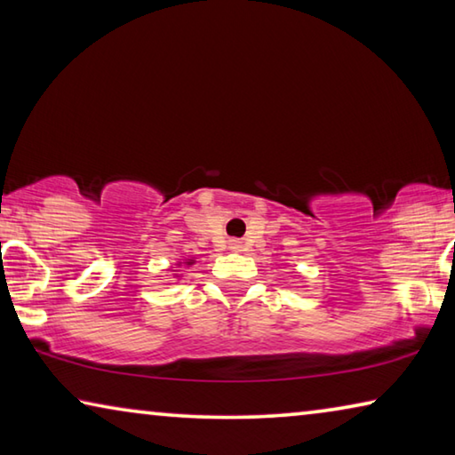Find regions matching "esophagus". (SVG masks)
I'll use <instances>...</instances> for the list:
<instances>
[{"instance_id": "34e87169", "label": "esophagus", "mask_w": 455, "mask_h": 455, "mask_svg": "<svg viewBox=\"0 0 455 455\" xmlns=\"http://www.w3.org/2000/svg\"><path fill=\"white\" fill-rule=\"evenodd\" d=\"M228 244H230V251H235V252L243 251V243H241V241H236V238H233V241H230Z\"/></svg>"}]
</instances>
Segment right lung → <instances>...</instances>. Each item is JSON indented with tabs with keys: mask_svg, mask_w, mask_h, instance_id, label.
I'll return each mask as SVG.
<instances>
[{
	"mask_svg": "<svg viewBox=\"0 0 455 455\" xmlns=\"http://www.w3.org/2000/svg\"><path fill=\"white\" fill-rule=\"evenodd\" d=\"M192 263H195V260H192V259H188V260H187V265H192Z\"/></svg>",
	"mask_w": 455,
	"mask_h": 455,
	"instance_id": "right-lung-1",
	"label": "right lung"
}]
</instances>
